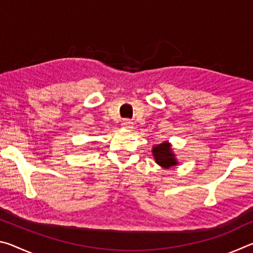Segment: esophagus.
<instances>
[{"label":"esophagus","mask_w":253,"mask_h":253,"mask_svg":"<svg viewBox=\"0 0 253 253\" xmlns=\"http://www.w3.org/2000/svg\"><path fill=\"white\" fill-rule=\"evenodd\" d=\"M122 125L125 128H130L132 126V123H131V121H129V119H124Z\"/></svg>","instance_id":"1"}]
</instances>
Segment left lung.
<instances>
[{
  "instance_id": "1",
  "label": "left lung",
  "mask_w": 253,
  "mask_h": 253,
  "mask_svg": "<svg viewBox=\"0 0 253 253\" xmlns=\"http://www.w3.org/2000/svg\"><path fill=\"white\" fill-rule=\"evenodd\" d=\"M153 156L155 157L157 164L165 169H169L170 166L177 164V162L174 157V154L170 151V146L169 143H162L154 147Z\"/></svg>"
}]
</instances>
